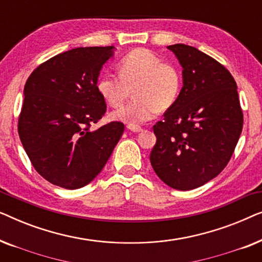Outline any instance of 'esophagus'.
I'll return each instance as SVG.
<instances>
[{"label": "esophagus", "mask_w": 262, "mask_h": 262, "mask_svg": "<svg viewBox=\"0 0 262 262\" xmlns=\"http://www.w3.org/2000/svg\"><path fill=\"white\" fill-rule=\"evenodd\" d=\"M127 128L132 132H141L143 130L141 126H138V125H127Z\"/></svg>", "instance_id": "obj_1"}]
</instances>
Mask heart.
Segmentation results:
<instances>
[{
    "mask_svg": "<svg viewBox=\"0 0 262 262\" xmlns=\"http://www.w3.org/2000/svg\"><path fill=\"white\" fill-rule=\"evenodd\" d=\"M118 75L102 74L96 89L113 108H119L130 98L135 100L112 114L113 119L128 125L151 120L159 111L170 108L177 102L182 87V74L173 63L146 49H135L118 63Z\"/></svg>",
    "mask_w": 262,
    "mask_h": 262,
    "instance_id": "heart-1",
    "label": "heart"
}]
</instances>
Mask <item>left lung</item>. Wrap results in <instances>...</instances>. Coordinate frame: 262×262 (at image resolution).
<instances>
[{
  "instance_id": "left-lung-1",
  "label": "left lung",
  "mask_w": 262,
  "mask_h": 262,
  "mask_svg": "<svg viewBox=\"0 0 262 262\" xmlns=\"http://www.w3.org/2000/svg\"><path fill=\"white\" fill-rule=\"evenodd\" d=\"M182 67L180 95L154 125L150 162L171 188L200 187L224 169L243 126L237 85L227 68L198 49L169 45Z\"/></svg>"
}]
</instances>
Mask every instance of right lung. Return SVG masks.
Wrapping results in <instances>:
<instances>
[{
    "label": "right lung",
    "mask_w": 262,
    "mask_h": 262,
    "mask_svg": "<svg viewBox=\"0 0 262 262\" xmlns=\"http://www.w3.org/2000/svg\"><path fill=\"white\" fill-rule=\"evenodd\" d=\"M113 53L114 46L69 50L27 78L17 130L34 169L53 185L67 189L88 185L123 135L120 121L91 130L106 112L96 82Z\"/></svg>",
    "instance_id": "right-lung-1"
}]
</instances>
